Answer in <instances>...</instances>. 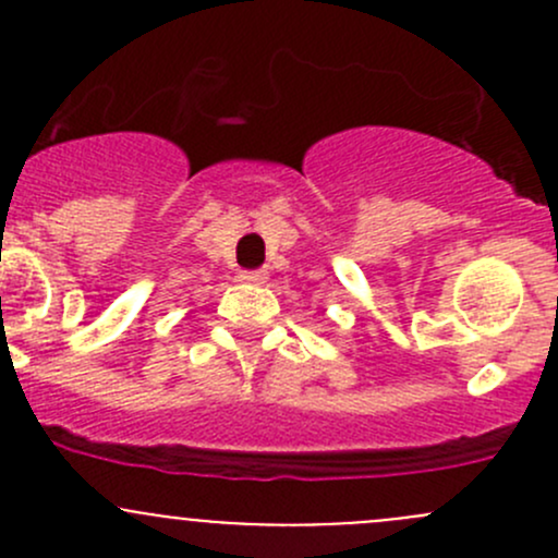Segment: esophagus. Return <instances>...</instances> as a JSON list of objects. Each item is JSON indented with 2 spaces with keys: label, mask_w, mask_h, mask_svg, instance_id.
Returning a JSON list of instances; mask_svg holds the SVG:
<instances>
[{
  "label": "esophagus",
  "mask_w": 558,
  "mask_h": 558,
  "mask_svg": "<svg viewBox=\"0 0 558 558\" xmlns=\"http://www.w3.org/2000/svg\"><path fill=\"white\" fill-rule=\"evenodd\" d=\"M240 280H243V283H251V286H262V283H267V272H262V269H253V272H240Z\"/></svg>",
  "instance_id": "1"
}]
</instances>
